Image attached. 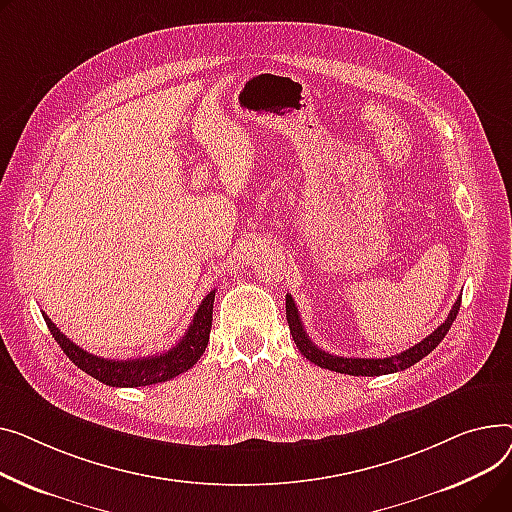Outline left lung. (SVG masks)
<instances>
[{"label":"left lung","mask_w":512,"mask_h":512,"mask_svg":"<svg viewBox=\"0 0 512 512\" xmlns=\"http://www.w3.org/2000/svg\"><path fill=\"white\" fill-rule=\"evenodd\" d=\"M461 308V297L455 302L453 310H450L448 318L434 330L432 335H428L424 341H419L417 345L397 353V355H388V357H341V355H333L326 353L320 347H316L312 343V339L308 337L306 328L302 324V318H299L297 306L293 302V297L287 293L285 299V310H287V322H289V330L291 337L297 345V349L302 351V355L306 359H310L312 364L333 370L339 374H349V376H382V374H393V372H401L411 368L413 364H417L419 359H424L430 351H434L440 341L444 339V335L448 333V328L453 326L457 314Z\"/></svg>","instance_id":"obj_1"}]
</instances>
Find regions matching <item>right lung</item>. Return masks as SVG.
Wrapping results in <instances>:
<instances>
[{"instance_id":"right-lung-1","label":"right lung","mask_w":512,"mask_h":512,"mask_svg":"<svg viewBox=\"0 0 512 512\" xmlns=\"http://www.w3.org/2000/svg\"><path fill=\"white\" fill-rule=\"evenodd\" d=\"M213 302H215V291H210L198 306L194 320L186 330V335L179 339L175 347H171L161 355H148L138 359H105V357L88 353L76 343H72L62 330L51 322V318L45 312H43V318L57 345L64 349V353L72 359V364H76L82 372L97 378L107 386L134 388V386H148V384H159V382L171 380L179 374L188 372L198 362L208 345L210 326H213Z\"/></svg>"}]
</instances>
